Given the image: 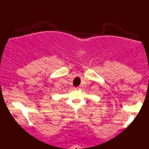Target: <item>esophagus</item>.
Segmentation results:
<instances>
[{
    "mask_svg": "<svg viewBox=\"0 0 149 149\" xmlns=\"http://www.w3.org/2000/svg\"><path fill=\"white\" fill-rule=\"evenodd\" d=\"M75 89H76V90H79L80 89V87L79 86H77V87L75 88Z\"/></svg>",
    "mask_w": 149,
    "mask_h": 149,
    "instance_id": "esophagus-1",
    "label": "esophagus"
}]
</instances>
